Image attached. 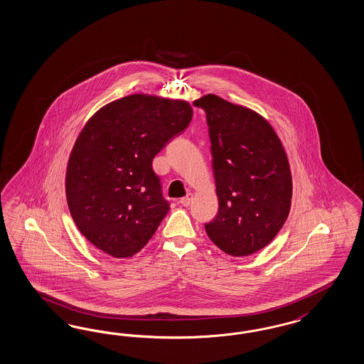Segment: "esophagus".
I'll list each match as a JSON object with an SVG mask.
<instances>
[{
    "instance_id": "obj_1",
    "label": "esophagus",
    "mask_w": 364,
    "mask_h": 364,
    "mask_svg": "<svg viewBox=\"0 0 364 364\" xmlns=\"http://www.w3.org/2000/svg\"><path fill=\"white\" fill-rule=\"evenodd\" d=\"M191 200H193V194L191 193H188L186 197H183V198H181V205H183V206H188L190 203H191Z\"/></svg>"
}]
</instances>
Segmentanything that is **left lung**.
Returning <instances> with one entry per match:
<instances>
[{"label":"left lung","instance_id":"8db88e82","mask_svg":"<svg viewBox=\"0 0 364 364\" xmlns=\"http://www.w3.org/2000/svg\"><path fill=\"white\" fill-rule=\"evenodd\" d=\"M193 105L206 112L220 202L215 218L205 223L206 233L230 256L253 255L289 214L292 176L285 150L269 123L247 107L213 94Z\"/></svg>","mask_w":364,"mask_h":364}]
</instances>
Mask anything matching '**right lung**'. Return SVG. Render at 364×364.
I'll return each instance as SVG.
<instances>
[{
  "mask_svg": "<svg viewBox=\"0 0 364 364\" xmlns=\"http://www.w3.org/2000/svg\"><path fill=\"white\" fill-rule=\"evenodd\" d=\"M188 102L129 95L102 107L75 141L65 176L70 215L97 249L126 258L170 210L153 159L188 127Z\"/></svg>",
  "mask_w": 364,
  "mask_h": 364,
  "instance_id": "obj_1",
  "label": "right lung"
}]
</instances>
